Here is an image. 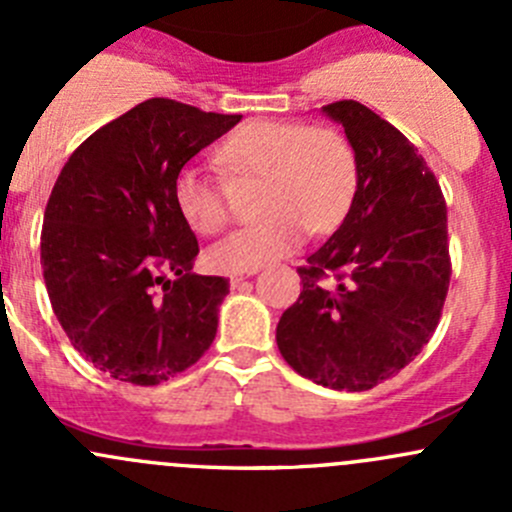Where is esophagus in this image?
<instances>
[{
    "instance_id": "obj_1",
    "label": "esophagus",
    "mask_w": 512,
    "mask_h": 512,
    "mask_svg": "<svg viewBox=\"0 0 512 512\" xmlns=\"http://www.w3.org/2000/svg\"><path fill=\"white\" fill-rule=\"evenodd\" d=\"M245 277H247V275H245V272H235V275H232V277H230V285H232V287H237V285H240V282H242V280H245Z\"/></svg>"
}]
</instances>
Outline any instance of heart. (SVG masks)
Returning <instances> with one entry per match:
<instances>
[{"mask_svg":"<svg viewBox=\"0 0 512 512\" xmlns=\"http://www.w3.org/2000/svg\"><path fill=\"white\" fill-rule=\"evenodd\" d=\"M218 163L230 178L260 180V223L232 232L208 250L218 272H250L297 250L307 235H329L347 220L359 190V160L347 133L334 126L252 118L220 143ZM173 203L198 235L230 223L223 185L198 165L173 180Z\"/></svg>","mask_w":512,"mask_h":512,"instance_id":"heart-1","label":"heart"}]
</instances>
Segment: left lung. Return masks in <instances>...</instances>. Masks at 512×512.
I'll return each mask as SVG.
<instances>
[{"label": "left lung", "mask_w": 512, "mask_h": 512, "mask_svg": "<svg viewBox=\"0 0 512 512\" xmlns=\"http://www.w3.org/2000/svg\"><path fill=\"white\" fill-rule=\"evenodd\" d=\"M324 113L344 126L359 190L339 230L297 267L302 292L277 347L304 379L366 391L399 374L436 332L451 282L446 200L414 143L359 101Z\"/></svg>", "instance_id": "8db88e82"}]
</instances>
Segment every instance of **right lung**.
<instances>
[{"mask_svg": "<svg viewBox=\"0 0 512 512\" xmlns=\"http://www.w3.org/2000/svg\"><path fill=\"white\" fill-rule=\"evenodd\" d=\"M240 118L148 98L61 168L41 227L46 292L74 349L103 374L156 386L213 344L230 280L190 272L200 247L173 180Z\"/></svg>", "mask_w": 512, "mask_h": 512, "instance_id": "right-lung-1", "label": "right lung"}]
</instances>
